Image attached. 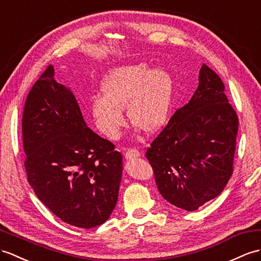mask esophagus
<instances>
[{
  "label": "esophagus",
  "instance_id": "34e87169",
  "mask_svg": "<svg viewBox=\"0 0 261 261\" xmlns=\"http://www.w3.org/2000/svg\"><path fill=\"white\" fill-rule=\"evenodd\" d=\"M125 158L126 160H133V158H137L141 155V152H139L138 149L136 148H128L125 150Z\"/></svg>",
  "mask_w": 261,
  "mask_h": 261
}]
</instances>
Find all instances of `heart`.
<instances>
[{
	"label": "heart",
	"instance_id": "obj_1",
	"mask_svg": "<svg viewBox=\"0 0 261 261\" xmlns=\"http://www.w3.org/2000/svg\"><path fill=\"white\" fill-rule=\"evenodd\" d=\"M104 94L92 99V114L97 128L115 138L125 126L123 109L133 123L154 132L166 122L174 83L163 68H150L147 63L124 65L106 74L101 81Z\"/></svg>",
	"mask_w": 261,
	"mask_h": 261
}]
</instances>
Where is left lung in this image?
Segmentation results:
<instances>
[{
	"label": "left lung",
	"instance_id": "obj_1",
	"mask_svg": "<svg viewBox=\"0 0 261 261\" xmlns=\"http://www.w3.org/2000/svg\"><path fill=\"white\" fill-rule=\"evenodd\" d=\"M238 125L224 83L202 64L189 103L174 113L146 150L164 198L194 212L217 197L232 175Z\"/></svg>",
	"mask_w": 261,
	"mask_h": 261
}]
</instances>
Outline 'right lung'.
Segmentation results:
<instances>
[{
	"label": "right lung",
	"instance_id": "obj_1",
	"mask_svg": "<svg viewBox=\"0 0 261 261\" xmlns=\"http://www.w3.org/2000/svg\"><path fill=\"white\" fill-rule=\"evenodd\" d=\"M28 181L66 224L92 228L115 208L123 158L115 145L88 128L73 93L48 65L25 100L22 117Z\"/></svg>",
	"mask_w": 261,
	"mask_h": 261
}]
</instances>
